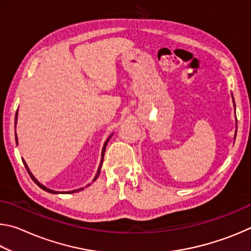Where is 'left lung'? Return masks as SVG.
<instances>
[{
	"mask_svg": "<svg viewBox=\"0 0 251 251\" xmlns=\"http://www.w3.org/2000/svg\"><path fill=\"white\" fill-rule=\"evenodd\" d=\"M233 103H235V100H233ZM236 133H237V131H236Z\"/></svg>",
	"mask_w": 251,
	"mask_h": 251,
	"instance_id": "obj_1",
	"label": "left lung"
}]
</instances>
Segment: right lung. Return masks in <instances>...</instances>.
Masks as SVG:
<instances>
[{"mask_svg": "<svg viewBox=\"0 0 251 251\" xmlns=\"http://www.w3.org/2000/svg\"><path fill=\"white\" fill-rule=\"evenodd\" d=\"M16 117H18V113H16V115H15V124H16ZM110 137H112V135H110L109 136V137H108V139H107V141H106L105 142V144H104V147H103V151H101V160H100V168H99V171H97V175H99V174H100V167H101V164H103V159H104V154H105V150H106V145H107V143H108V141H109V138ZM15 141H16V144H18V137H16V134H15ZM23 164H24V166H25V168H26V171H27V173H28V175L29 176H31V178H32V179H33V181L34 182H35V184L37 185V186H39V187H41V188L42 189H43V190H45V192H48V193H53V194H56V193H55L54 192V190H52V189H49L48 188V187H45V186H43V185H42L41 184V182H39V181H37V179H35V177H34L33 175H32V173L31 172H29V169H28V167H27V165H26V163H25V161L23 160ZM97 177V176H96ZM95 180V179H94ZM83 189V188H82ZM82 189H77V190H72V192H69V194L70 193H75V192H78V190H82Z\"/></svg>", "mask_w": 251, "mask_h": 251, "instance_id": "add662e5", "label": "right lung"}]
</instances>
